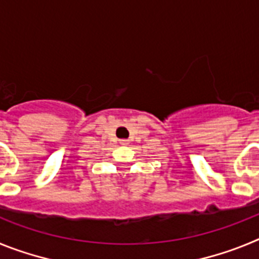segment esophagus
<instances>
[{
  "label": "esophagus",
  "instance_id": "34e87169",
  "mask_svg": "<svg viewBox=\"0 0 259 259\" xmlns=\"http://www.w3.org/2000/svg\"><path fill=\"white\" fill-rule=\"evenodd\" d=\"M127 143H128L127 140H120V144H122V145H125Z\"/></svg>",
  "mask_w": 259,
  "mask_h": 259
}]
</instances>
